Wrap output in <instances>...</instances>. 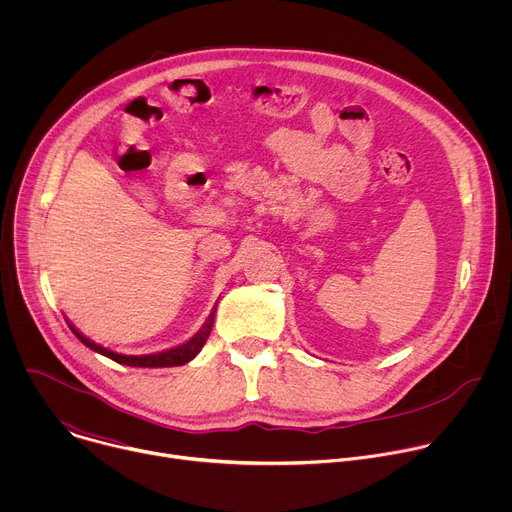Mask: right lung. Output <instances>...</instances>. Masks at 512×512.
<instances>
[{
  "mask_svg": "<svg viewBox=\"0 0 512 512\" xmlns=\"http://www.w3.org/2000/svg\"><path fill=\"white\" fill-rule=\"evenodd\" d=\"M212 324H214V312L208 316V320L202 324V328L190 338L186 340L184 344L176 346V348H170V350H164V352H154V354H139V356H127V354H119V352H113L101 344H95L93 340H89L87 336H83L75 326H72L68 322V328L72 330V334H75L85 346H89L91 350L119 362V364H127V367H141V369H162V367H180V364H186L190 362L204 346L210 330H212Z\"/></svg>",
  "mask_w": 512,
  "mask_h": 512,
  "instance_id": "1",
  "label": "right lung"
}]
</instances>
